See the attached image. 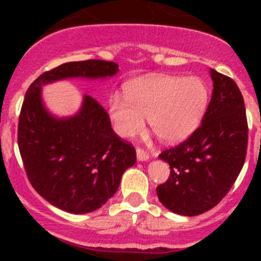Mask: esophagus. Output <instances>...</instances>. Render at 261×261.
Listing matches in <instances>:
<instances>
[{
	"mask_svg": "<svg viewBox=\"0 0 261 261\" xmlns=\"http://www.w3.org/2000/svg\"><path fill=\"white\" fill-rule=\"evenodd\" d=\"M136 154H137V158L138 161H147L149 159V153H147L146 150H144V149H141V147H137L136 149Z\"/></svg>",
	"mask_w": 261,
	"mask_h": 261,
	"instance_id": "obj_1",
	"label": "esophagus"
}]
</instances>
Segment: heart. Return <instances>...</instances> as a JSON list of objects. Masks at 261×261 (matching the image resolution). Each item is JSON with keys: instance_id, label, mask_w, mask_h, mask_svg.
Here are the masks:
<instances>
[{"instance_id": "b5f03b06", "label": "heart", "mask_w": 261, "mask_h": 261, "mask_svg": "<svg viewBox=\"0 0 261 261\" xmlns=\"http://www.w3.org/2000/svg\"><path fill=\"white\" fill-rule=\"evenodd\" d=\"M209 90L199 77L158 74L138 80L125 87V98L112 95L108 116L115 132L133 137L145 128L167 142L179 141L199 125L208 107Z\"/></svg>"}]
</instances>
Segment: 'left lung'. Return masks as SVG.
<instances>
[{"mask_svg":"<svg viewBox=\"0 0 261 261\" xmlns=\"http://www.w3.org/2000/svg\"><path fill=\"white\" fill-rule=\"evenodd\" d=\"M211 75L213 94L199 128L159 154L170 165V176L156 187V195L166 208L181 216L214 208L235 183L247 154L248 124L241 90L214 69Z\"/></svg>","mask_w":261,"mask_h":261,"instance_id":"1","label":"left lung"}]
</instances>
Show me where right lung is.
Segmentation results:
<instances>
[{
    "label": "right lung",
    "mask_w": 261,
    "mask_h": 261,
    "mask_svg": "<svg viewBox=\"0 0 261 261\" xmlns=\"http://www.w3.org/2000/svg\"><path fill=\"white\" fill-rule=\"evenodd\" d=\"M119 65L105 60L65 62L44 71L27 89L18 123V146L34 190L48 202L82 214L116 193L124 171L136 162L130 142L114 132L107 111L85 95L75 116L56 119L41 102V86L64 78H105Z\"/></svg>",
    "instance_id": "add662e5"
}]
</instances>
